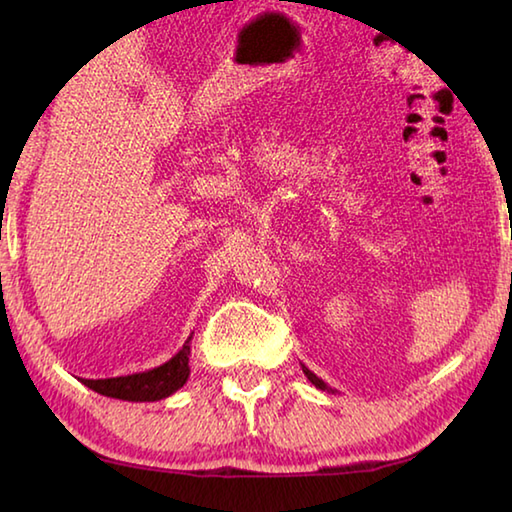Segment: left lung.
I'll return each instance as SVG.
<instances>
[{"mask_svg":"<svg viewBox=\"0 0 512 512\" xmlns=\"http://www.w3.org/2000/svg\"><path fill=\"white\" fill-rule=\"evenodd\" d=\"M302 370H305V375H307V379L311 381V384H316L318 388H327V386L323 384V379H318V377L314 375V372H311V370H307V368H302Z\"/></svg>","mask_w":512,"mask_h":512,"instance_id":"obj_1","label":"left lung"}]
</instances>
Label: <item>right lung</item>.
I'll return each mask as SVG.
<instances>
[{
    "label": "right lung",
    "instance_id": "1",
    "mask_svg": "<svg viewBox=\"0 0 512 512\" xmlns=\"http://www.w3.org/2000/svg\"><path fill=\"white\" fill-rule=\"evenodd\" d=\"M189 336L176 357L162 363L160 368H153L149 372H140V375L128 377H110V379H83V384L92 388L94 393H101L106 397H117V400L128 402H155L162 397H169L183 388L189 377Z\"/></svg>",
    "mask_w": 512,
    "mask_h": 512
}]
</instances>
